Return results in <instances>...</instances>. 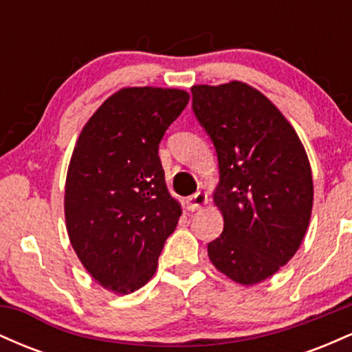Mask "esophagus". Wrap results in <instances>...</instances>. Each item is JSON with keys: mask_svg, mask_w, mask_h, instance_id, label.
I'll list each match as a JSON object with an SVG mask.
<instances>
[{"mask_svg": "<svg viewBox=\"0 0 352 352\" xmlns=\"http://www.w3.org/2000/svg\"><path fill=\"white\" fill-rule=\"evenodd\" d=\"M207 193L201 192L199 190L197 193H193V195H190L187 199V205H188V210H192V212H195V210H200L204 207L205 204H207Z\"/></svg>", "mask_w": 352, "mask_h": 352, "instance_id": "obj_1", "label": "esophagus"}]
</instances>
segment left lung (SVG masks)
Returning <instances> with one entry per match:
<instances>
[{"label": "left lung", "mask_w": 352, "mask_h": 352, "mask_svg": "<svg viewBox=\"0 0 352 352\" xmlns=\"http://www.w3.org/2000/svg\"><path fill=\"white\" fill-rule=\"evenodd\" d=\"M192 111L215 147L217 207L223 232L210 261L240 285H254L300 248L313 208V177L300 137L248 84L193 86Z\"/></svg>", "instance_id": "obj_1"}]
</instances>
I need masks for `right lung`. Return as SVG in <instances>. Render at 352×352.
I'll return each instance as SVG.
<instances>
[{
  "label": "right lung",
  "instance_id": "obj_1",
  "mask_svg": "<svg viewBox=\"0 0 352 352\" xmlns=\"http://www.w3.org/2000/svg\"><path fill=\"white\" fill-rule=\"evenodd\" d=\"M187 102L180 89H122L76 142L64 197L67 235L84 268L111 292L132 293L151 280L179 223L159 144Z\"/></svg>",
  "mask_w": 352,
  "mask_h": 352
}]
</instances>
